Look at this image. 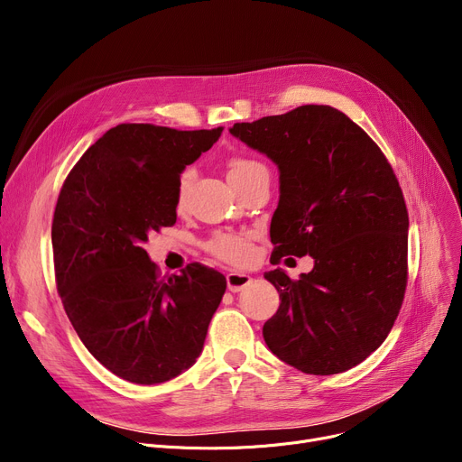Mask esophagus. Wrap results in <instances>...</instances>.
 <instances>
[{"label":"esophagus","instance_id":"34e87169","mask_svg":"<svg viewBox=\"0 0 462 462\" xmlns=\"http://www.w3.org/2000/svg\"><path fill=\"white\" fill-rule=\"evenodd\" d=\"M253 277L247 273H239V272H230L226 275V286L230 292H241V290L247 288L251 284Z\"/></svg>","mask_w":462,"mask_h":462}]
</instances>
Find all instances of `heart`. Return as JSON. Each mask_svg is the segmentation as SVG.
<instances>
[{
    "label": "heart",
    "mask_w": 462,
    "mask_h": 462,
    "mask_svg": "<svg viewBox=\"0 0 462 462\" xmlns=\"http://www.w3.org/2000/svg\"><path fill=\"white\" fill-rule=\"evenodd\" d=\"M260 166V162L251 161V159H234L228 168V180L241 178L247 174L249 170ZM192 178V170H185L181 172L176 187V199L178 202H183L187 187ZM204 249L213 254L215 258L228 262V263H245L251 256V239L249 236H241V234H232V232H215L206 244Z\"/></svg>",
    "instance_id": "1"
}]
</instances>
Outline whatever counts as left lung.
Returning <instances> with one entry per match:
<instances>
[{"label":"left lung","instance_id":"obj_1","mask_svg":"<svg viewBox=\"0 0 462 462\" xmlns=\"http://www.w3.org/2000/svg\"><path fill=\"white\" fill-rule=\"evenodd\" d=\"M230 133L281 172L270 236L272 262L312 256L300 279L263 277L281 305L263 341L307 374L345 373L392 331L408 281V209L376 142L337 108L305 105Z\"/></svg>","mask_w":462,"mask_h":462}]
</instances>
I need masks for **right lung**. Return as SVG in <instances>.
Returning a JSON list of instances; mask_svg holds the SVG:
<instances>
[{"mask_svg":"<svg viewBox=\"0 0 462 462\" xmlns=\"http://www.w3.org/2000/svg\"><path fill=\"white\" fill-rule=\"evenodd\" d=\"M223 127L121 124L72 166L52 218L58 294L89 354L116 376L153 385L189 369L223 300V273L192 262L161 277L142 247L176 225L183 168Z\"/></svg>","mask_w":462,"mask_h":462,"instance_id":"1","label":"right lung"}]
</instances>
